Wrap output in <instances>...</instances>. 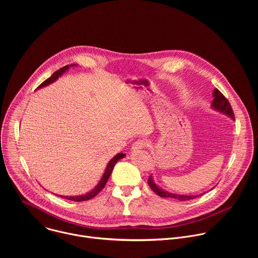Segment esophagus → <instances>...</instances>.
Listing matches in <instances>:
<instances>
[{
    "instance_id": "obj_1",
    "label": "esophagus",
    "mask_w": 258,
    "mask_h": 258,
    "mask_svg": "<svg viewBox=\"0 0 258 258\" xmlns=\"http://www.w3.org/2000/svg\"><path fill=\"white\" fill-rule=\"evenodd\" d=\"M146 146H147V142L145 140H139L133 144L132 149H133V151H139V150L144 149Z\"/></svg>"
}]
</instances>
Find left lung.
Segmentation results:
<instances>
[{
    "instance_id": "8db88e82",
    "label": "left lung",
    "mask_w": 258,
    "mask_h": 258,
    "mask_svg": "<svg viewBox=\"0 0 258 258\" xmlns=\"http://www.w3.org/2000/svg\"><path fill=\"white\" fill-rule=\"evenodd\" d=\"M213 97H214V99H213L212 104H211L212 108H214L215 110H218L219 112H223V113L229 115L232 119H235L232 106H231L230 102L228 101V99L222 93H220L217 89H215L213 91ZM148 183H149L150 188L153 190L154 193H156L158 196L163 197V198H173V199H177L179 201H187V200H191V199H194V198L198 197V195L189 196V195H178V194H172V193L165 192L164 190L160 189L154 182L152 175L149 176ZM199 196H201V195H199Z\"/></svg>"
}]
</instances>
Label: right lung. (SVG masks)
Segmentation results:
<instances>
[{"label":"right lung","instance_id":"1","mask_svg":"<svg viewBox=\"0 0 258 258\" xmlns=\"http://www.w3.org/2000/svg\"><path fill=\"white\" fill-rule=\"evenodd\" d=\"M73 65H75V64H71V66H73ZM69 66H70V65H66V66L60 68L59 70L55 71V72L53 73V75H52V77H50L48 80H46L44 83H42V84L39 86V88L48 86V85L52 84L53 82H55L61 75H63V73L69 68ZM39 88H38V89H39ZM124 156H125V154L119 153V154L115 155L111 160L109 161V163L107 164L106 170H105V172H104V174H103L101 180L99 181V183H98V185L96 186V188H95L93 191L87 193L86 195H81V196H69V197H68V196H60V197L65 198V199H68V200H72V201H87V200H90V199L94 198V197H95L96 195H98L99 192L105 187L106 182H107V180H108L110 174H111V172H112V170H113V167H114V165L116 164V162H117L119 159L123 158Z\"/></svg>","mask_w":258,"mask_h":258}]
</instances>
